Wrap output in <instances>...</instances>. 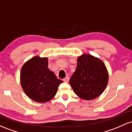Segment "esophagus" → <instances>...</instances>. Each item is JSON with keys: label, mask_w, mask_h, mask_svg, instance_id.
Returning <instances> with one entry per match:
<instances>
[{"label": "esophagus", "mask_w": 132, "mask_h": 132, "mask_svg": "<svg viewBox=\"0 0 132 132\" xmlns=\"http://www.w3.org/2000/svg\"><path fill=\"white\" fill-rule=\"evenodd\" d=\"M69 80V76H66V78H64L63 79V81L64 82H68Z\"/></svg>", "instance_id": "1"}]
</instances>
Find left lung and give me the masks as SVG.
<instances>
[{
	"label": "left lung",
	"mask_w": 132,
	"mask_h": 132,
	"mask_svg": "<svg viewBox=\"0 0 132 132\" xmlns=\"http://www.w3.org/2000/svg\"><path fill=\"white\" fill-rule=\"evenodd\" d=\"M108 81V73L103 62L92 55L82 54L78 57L69 84L79 98L91 100L105 91Z\"/></svg>",
	"instance_id": "1"
}]
</instances>
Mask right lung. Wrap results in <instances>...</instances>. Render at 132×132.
Listing matches in <instances>:
<instances>
[{
    "label": "right lung",
    "instance_id": "right-lung-1",
    "mask_svg": "<svg viewBox=\"0 0 132 132\" xmlns=\"http://www.w3.org/2000/svg\"><path fill=\"white\" fill-rule=\"evenodd\" d=\"M21 86L27 96L39 103L54 98L63 81L48 69V59L35 56L26 61L20 75Z\"/></svg>",
    "mask_w": 132,
    "mask_h": 132
}]
</instances>
